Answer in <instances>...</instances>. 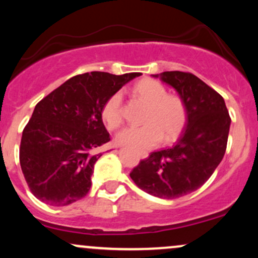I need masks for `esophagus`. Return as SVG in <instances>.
Instances as JSON below:
<instances>
[{
  "instance_id": "1",
  "label": "esophagus",
  "mask_w": 258,
  "mask_h": 258,
  "mask_svg": "<svg viewBox=\"0 0 258 258\" xmlns=\"http://www.w3.org/2000/svg\"><path fill=\"white\" fill-rule=\"evenodd\" d=\"M147 156H148V154H146V153H144V154H141V158H142V159H146Z\"/></svg>"
}]
</instances>
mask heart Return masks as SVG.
<instances>
[{
    "mask_svg": "<svg viewBox=\"0 0 258 258\" xmlns=\"http://www.w3.org/2000/svg\"><path fill=\"white\" fill-rule=\"evenodd\" d=\"M133 93L148 104L141 127H126L116 135L117 143L136 150H147L158 146L162 138L172 141L185 123V108L182 99L167 94L166 88L152 79H144L133 87ZM102 119L109 130L122 122V96L115 93L105 102Z\"/></svg>",
    "mask_w": 258,
    "mask_h": 258,
    "instance_id": "b5f03b06",
    "label": "heart"
}]
</instances>
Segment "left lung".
<instances>
[{"label":"left lung","mask_w":258,"mask_h":258,"mask_svg":"<svg viewBox=\"0 0 258 258\" xmlns=\"http://www.w3.org/2000/svg\"><path fill=\"white\" fill-rule=\"evenodd\" d=\"M152 76L178 93L186 112L185 128L173 147L152 153L130 176L148 194L177 199L199 189L220 165L229 135V112L221 94L193 74Z\"/></svg>","instance_id":"left-lung-1"}]
</instances>
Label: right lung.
I'll return each instance as SVG.
<instances>
[{
	"instance_id": "add662e5",
	"label": "right lung",
	"mask_w": 258,
	"mask_h": 258,
	"mask_svg": "<svg viewBox=\"0 0 258 258\" xmlns=\"http://www.w3.org/2000/svg\"><path fill=\"white\" fill-rule=\"evenodd\" d=\"M141 73L92 72L65 81L35 106L23 131L19 160L26 183L38 200L67 206L86 197L91 176L110 141L102 109L112 94Z\"/></svg>"
}]
</instances>
